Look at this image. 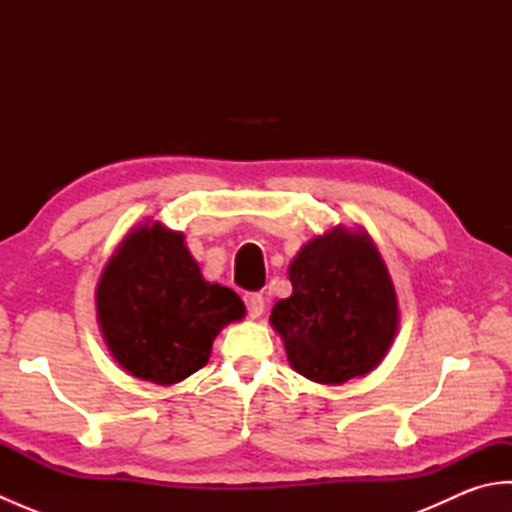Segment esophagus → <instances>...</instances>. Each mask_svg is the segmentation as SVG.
I'll return each instance as SVG.
<instances>
[{"instance_id": "esophagus-1", "label": "esophagus", "mask_w": 512, "mask_h": 512, "mask_svg": "<svg viewBox=\"0 0 512 512\" xmlns=\"http://www.w3.org/2000/svg\"><path fill=\"white\" fill-rule=\"evenodd\" d=\"M246 310H248V317L250 319H259L262 317V312L266 308L264 297L262 295H246Z\"/></svg>"}]
</instances>
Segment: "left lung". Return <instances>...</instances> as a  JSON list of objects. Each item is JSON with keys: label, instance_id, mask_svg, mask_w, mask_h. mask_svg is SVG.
<instances>
[{"label": "left lung", "instance_id": "8db88e82", "mask_svg": "<svg viewBox=\"0 0 512 512\" xmlns=\"http://www.w3.org/2000/svg\"><path fill=\"white\" fill-rule=\"evenodd\" d=\"M292 295L275 303L270 325L290 367L319 385L372 372L398 332V295L385 259L363 226L336 224L290 262Z\"/></svg>", "mask_w": 512, "mask_h": 512}]
</instances>
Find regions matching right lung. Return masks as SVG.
Wrapping results in <instances>:
<instances>
[{
    "label": "right lung",
    "instance_id": "obj_1",
    "mask_svg": "<svg viewBox=\"0 0 512 512\" xmlns=\"http://www.w3.org/2000/svg\"><path fill=\"white\" fill-rule=\"evenodd\" d=\"M244 314V301L206 281L184 235L160 220L123 237L96 286V321L114 361L165 387L209 363L215 336Z\"/></svg>",
    "mask_w": 512,
    "mask_h": 512
}]
</instances>
